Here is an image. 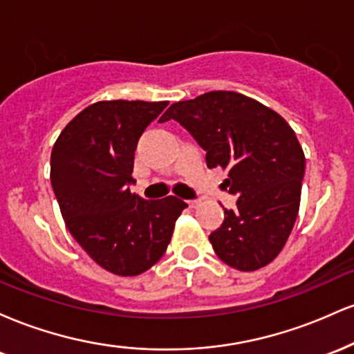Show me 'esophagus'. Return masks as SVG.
<instances>
[{
  "label": "esophagus",
  "mask_w": 354,
  "mask_h": 354,
  "mask_svg": "<svg viewBox=\"0 0 354 354\" xmlns=\"http://www.w3.org/2000/svg\"><path fill=\"white\" fill-rule=\"evenodd\" d=\"M188 205L189 208H196V206L200 205V200H188Z\"/></svg>",
  "instance_id": "34e87169"
}]
</instances>
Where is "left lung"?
Segmentation results:
<instances>
[{"mask_svg": "<svg viewBox=\"0 0 354 354\" xmlns=\"http://www.w3.org/2000/svg\"><path fill=\"white\" fill-rule=\"evenodd\" d=\"M178 121L206 151L208 168L228 171L236 208L209 234L214 253L239 271L271 263L293 230L301 200L304 153L278 113L234 91L178 101L161 123Z\"/></svg>", "mask_w": 354, "mask_h": 354, "instance_id": "left-lung-1", "label": "left lung"}]
</instances>
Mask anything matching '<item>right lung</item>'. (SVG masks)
Masks as SVG:
<instances>
[{
    "instance_id": "1",
    "label": "right lung",
    "mask_w": 354,
    "mask_h": 354,
    "mask_svg": "<svg viewBox=\"0 0 354 354\" xmlns=\"http://www.w3.org/2000/svg\"><path fill=\"white\" fill-rule=\"evenodd\" d=\"M168 101H98L76 115L51 151V186L71 236L104 270L136 276L160 261L174 221L176 196L133 194L135 151Z\"/></svg>"
}]
</instances>
